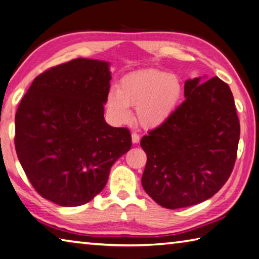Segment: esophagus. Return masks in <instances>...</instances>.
Masks as SVG:
<instances>
[{"label":"esophagus","instance_id":"1","mask_svg":"<svg viewBox=\"0 0 259 259\" xmlns=\"http://www.w3.org/2000/svg\"><path fill=\"white\" fill-rule=\"evenodd\" d=\"M140 141V135L137 133H133L132 134V142L133 143H138Z\"/></svg>","mask_w":259,"mask_h":259}]
</instances>
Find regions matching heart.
<instances>
[{
    "label": "heart",
    "instance_id": "b5f03b06",
    "mask_svg": "<svg viewBox=\"0 0 259 259\" xmlns=\"http://www.w3.org/2000/svg\"><path fill=\"white\" fill-rule=\"evenodd\" d=\"M178 76L159 69H144L122 77L118 90L107 95V110L113 120L126 122L132 117L130 107H137V119L152 128L168 119L182 98Z\"/></svg>",
    "mask_w": 259,
    "mask_h": 259
}]
</instances>
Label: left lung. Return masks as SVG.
<instances>
[{
  "label": "left lung",
  "instance_id": "left-lung-1",
  "mask_svg": "<svg viewBox=\"0 0 259 259\" xmlns=\"http://www.w3.org/2000/svg\"><path fill=\"white\" fill-rule=\"evenodd\" d=\"M184 101L141 140L142 187L168 209L197 205L222 189L237 159L240 122L229 85L219 77L188 79Z\"/></svg>",
  "mask_w": 259,
  "mask_h": 259
}]
</instances>
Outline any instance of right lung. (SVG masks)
Instances as JSON below:
<instances>
[{
	"label": "right lung",
	"instance_id": "right-lung-1",
	"mask_svg": "<svg viewBox=\"0 0 259 259\" xmlns=\"http://www.w3.org/2000/svg\"><path fill=\"white\" fill-rule=\"evenodd\" d=\"M108 67L78 58L50 68L17 109L18 159L36 192L59 206L92 200L106 187L113 162L132 147L128 128L104 121Z\"/></svg>",
	"mask_w": 259,
	"mask_h": 259
}]
</instances>
